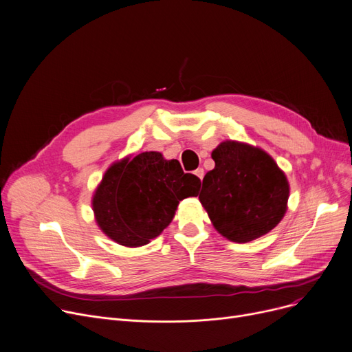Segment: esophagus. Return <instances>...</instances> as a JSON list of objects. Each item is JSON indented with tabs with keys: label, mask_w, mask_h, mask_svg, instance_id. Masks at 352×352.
Here are the masks:
<instances>
[{
	"label": "esophagus",
	"mask_w": 352,
	"mask_h": 352,
	"mask_svg": "<svg viewBox=\"0 0 352 352\" xmlns=\"http://www.w3.org/2000/svg\"><path fill=\"white\" fill-rule=\"evenodd\" d=\"M195 175H196L200 180H202V179H204V176H205V170L202 169V167H199V169H196V170H195Z\"/></svg>",
	"instance_id": "obj_1"
}]
</instances>
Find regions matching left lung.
I'll return each mask as SVG.
<instances>
[{
	"label": "left lung",
	"mask_w": 352,
	"mask_h": 352,
	"mask_svg": "<svg viewBox=\"0 0 352 352\" xmlns=\"http://www.w3.org/2000/svg\"><path fill=\"white\" fill-rule=\"evenodd\" d=\"M214 169L204 177L200 204L214 229L245 243L272 230L287 212L289 185L274 159L258 147L223 142L212 152Z\"/></svg>",
	"instance_id": "1"
}]
</instances>
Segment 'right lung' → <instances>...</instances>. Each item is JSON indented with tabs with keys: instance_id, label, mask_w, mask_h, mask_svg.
Instances as JSON below:
<instances>
[{
	"instance_id": "1",
	"label": "right lung",
	"mask_w": 352,
	"mask_h": 352,
	"mask_svg": "<svg viewBox=\"0 0 352 352\" xmlns=\"http://www.w3.org/2000/svg\"><path fill=\"white\" fill-rule=\"evenodd\" d=\"M200 179L159 152H144L109 167L93 196L97 225L114 242L143 246L172 222L180 200L197 196Z\"/></svg>"
}]
</instances>
